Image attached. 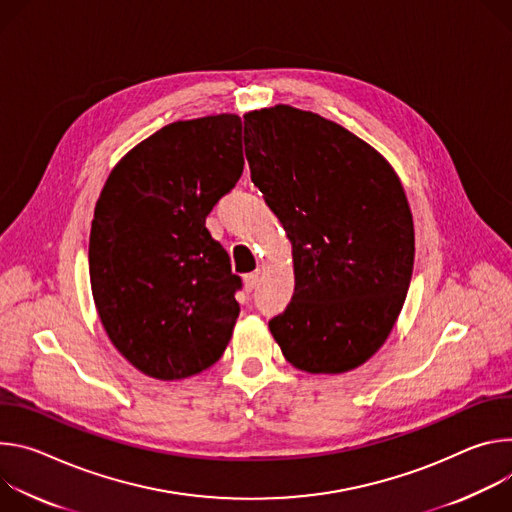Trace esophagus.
<instances>
[{
	"label": "esophagus",
	"instance_id": "1",
	"mask_svg": "<svg viewBox=\"0 0 512 512\" xmlns=\"http://www.w3.org/2000/svg\"><path fill=\"white\" fill-rule=\"evenodd\" d=\"M258 282H260L258 272H250V274L244 276V289H246L248 293H252V291L258 287Z\"/></svg>",
	"mask_w": 512,
	"mask_h": 512
}]
</instances>
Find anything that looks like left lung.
Here are the masks:
<instances>
[{"mask_svg":"<svg viewBox=\"0 0 512 512\" xmlns=\"http://www.w3.org/2000/svg\"><path fill=\"white\" fill-rule=\"evenodd\" d=\"M244 142L252 181L293 244L295 293L270 333L303 372H350L382 348L411 285L401 179L362 138L291 105L248 111Z\"/></svg>","mask_w":512,"mask_h":512,"instance_id":"1","label":"left lung"}]
</instances>
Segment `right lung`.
Here are the masks:
<instances>
[{
    "label": "right lung",
    "mask_w": 512,
    "mask_h": 512,
    "mask_svg": "<svg viewBox=\"0 0 512 512\" xmlns=\"http://www.w3.org/2000/svg\"><path fill=\"white\" fill-rule=\"evenodd\" d=\"M244 170L242 120L173 122L109 173L89 236L91 293L116 350L142 374L181 380L230 344L242 287L205 227Z\"/></svg>",
    "instance_id": "right-lung-1"
}]
</instances>
